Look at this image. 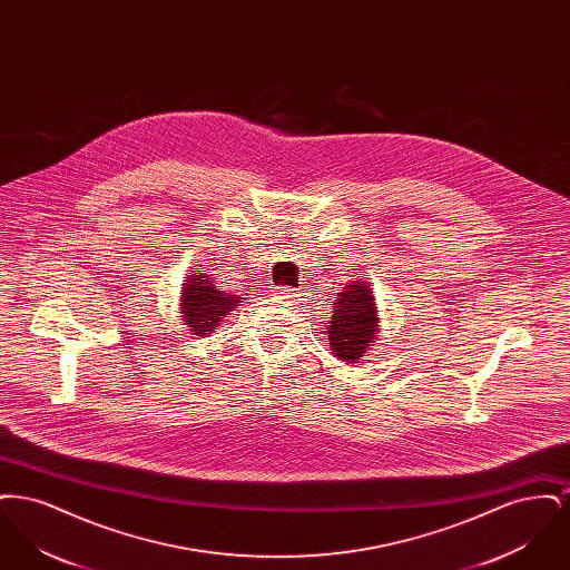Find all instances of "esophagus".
Wrapping results in <instances>:
<instances>
[{
    "instance_id": "34e87169",
    "label": "esophagus",
    "mask_w": 570,
    "mask_h": 570,
    "mask_svg": "<svg viewBox=\"0 0 570 570\" xmlns=\"http://www.w3.org/2000/svg\"><path fill=\"white\" fill-rule=\"evenodd\" d=\"M277 295H279L282 303H284L286 307H301V305H305V303L309 301L307 293L301 291V288H279Z\"/></svg>"
}]
</instances>
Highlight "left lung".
<instances>
[{"label":"left lung","instance_id":"8db88e82","mask_svg":"<svg viewBox=\"0 0 570 570\" xmlns=\"http://www.w3.org/2000/svg\"><path fill=\"white\" fill-rule=\"evenodd\" d=\"M328 321V344L335 356L346 363H356L376 340V303L372 288L363 282H354L340 293Z\"/></svg>","mask_w":570,"mask_h":570}]
</instances>
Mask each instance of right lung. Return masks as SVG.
<instances>
[{"label": "right lung", "instance_id": "right-lung-1", "mask_svg": "<svg viewBox=\"0 0 570 570\" xmlns=\"http://www.w3.org/2000/svg\"><path fill=\"white\" fill-rule=\"evenodd\" d=\"M205 276L207 275H190L181 293V318L190 326V331L200 335L212 333L219 318L233 312V307L239 303L237 295H226L224 291H217L212 284V277L205 281Z\"/></svg>", "mask_w": 570, "mask_h": 570}]
</instances>
